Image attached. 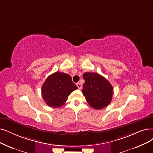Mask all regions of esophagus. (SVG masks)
Wrapping results in <instances>:
<instances>
[{
    "label": "esophagus",
    "mask_w": 153,
    "mask_h": 153,
    "mask_svg": "<svg viewBox=\"0 0 153 153\" xmlns=\"http://www.w3.org/2000/svg\"><path fill=\"white\" fill-rule=\"evenodd\" d=\"M76 86L78 87V88L79 89H82V85L81 83H80V82H78V83H76Z\"/></svg>",
    "instance_id": "esophagus-1"
}]
</instances>
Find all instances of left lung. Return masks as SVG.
<instances>
[{"label": "left lung", "mask_w": 153, "mask_h": 153, "mask_svg": "<svg viewBox=\"0 0 153 153\" xmlns=\"http://www.w3.org/2000/svg\"><path fill=\"white\" fill-rule=\"evenodd\" d=\"M83 79L85 83L82 91L91 107L99 110L110 104L113 87L105 78L99 73L87 72L83 74Z\"/></svg>", "instance_id": "8db88e82"}]
</instances>
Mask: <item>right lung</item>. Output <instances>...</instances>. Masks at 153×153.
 Listing matches in <instances>:
<instances>
[{"label":"right lung","mask_w":153,"mask_h":153,"mask_svg":"<svg viewBox=\"0 0 153 153\" xmlns=\"http://www.w3.org/2000/svg\"><path fill=\"white\" fill-rule=\"evenodd\" d=\"M77 88L69 75L56 71L46 78L42 86L41 93L48 106L57 108L63 106L70 94Z\"/></svg>","instance_id":"add662e5"}]
</instances>
